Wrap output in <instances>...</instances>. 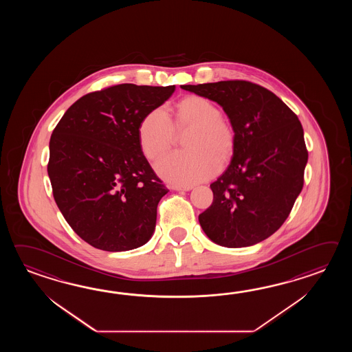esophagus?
<instances>
[{
	"label": "esophagus",
	"instance_id": "34e87169",
	"mask_svg": "<svg viewBox=\"0 0 352 352\" xmlns=\"http://www.w3.org/2000/svg\"><path fill=\"white\" fill-rule=\"evenodd\" d=\"M170 188H173L175 191H190L192 186H176V185H173V186H170Z\"/></svg>",
	"mask_w": 352,
	"mask_h": 352
}]
</instances>
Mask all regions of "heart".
I'll return each mask as SVG.
<instances>
[{
  "label": "heart",
  "mask_w": 352,
  "mask_h": 352,
  "mask_svg": "<svg viewBox=\"0 0 352 352\" xmlns=\"http://www.w3.org/2000/svg\"><path fill=\"white\" fill-rule=\"evenodd\" d=\"M220 109L206 98L192 96L182 99L176 108V127H191L186 137L190 151L166 155L156 164L164 179L176 185L190 186L212 177L223 161L230 157L235 135ZM138 140L143 155L156 160L170 150L175 141V127L165 108L151 111L140 123Z\"/></svg>",
  "instance_id": "1"
}]
</instances>
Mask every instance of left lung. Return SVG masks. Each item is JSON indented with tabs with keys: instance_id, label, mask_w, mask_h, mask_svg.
I'll list each match as a JSON object with an SVG mask.
<instances>
[{
	"instance_id": "left-lung-1",
	"label": "left lung",
	"mask_w": 352,
	"mask_h": 352,
	"mask_svg": "<svg viewBox=\"0 0 352 352\" xmlns=\"http://www.w3.org/2000/svg\"><path fill=\"white\" fill-rule=\"evenodd\" d=\"M181 88L221 105L235 135L232 162L210 185L214 200L199 215L202 230L226 248L267 239L303 187L308 151L298 117L274 93L247 80Z\"/></svg>"
}]
</instances>
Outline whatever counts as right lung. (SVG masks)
<instances>
[{"mask_svg":"<svg viewBox=\"0 0 352 352\" xmlns=\"http://www.w3.org/2000/svg\"><path fill=\"white\" fill-rule=\"evenodd\" d=\"M175 85L118 84L78 99L50 138L47 173L67 224L91 247L126 252L151 239L168 190L140 147L138 128Z\"/></svg>","mask_w":352,"mask_h":352,"instance_id":"add662e5","label":"right lung"}]
</instances>
